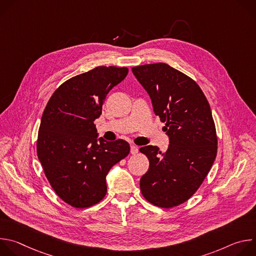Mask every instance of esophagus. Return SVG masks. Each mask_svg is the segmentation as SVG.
Masks as SVG:
<instances>
[{
    "mask_svg": "<svg viewBox=\"0 0 256 256\" xmlns=\"http://www.w3.org/2000/svg\"><path fill=\"white\" fill-rule=\"evenodd\" d=\"M138 152V149L136 146L134 144H130V153H132V155H136Z\"/></svg>",
    "mask_w": 256,
    "mask_h": 256,
    "instance_id": "obj_1",
    "label": "esophagus"
}]
</instances>
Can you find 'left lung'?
Instances as JSON below:
<instances>
[{
  "mask_svg": "<svg viewBox=\"0 0 256 256\" xmlns=\"http://www.w3.org/2000/svg\"><path fill=\"white\" fill-rule=\"evenodd\" d=\"M147 91L154 112L165 122L169 146L140 152L148 157L149 170L140 181L144 198L160 208L186 202L200 186L216 156L218 138L210 104L200 86L188 76L164 62L132 68Z\"/></svg>",
  "mask_w": 256,
  "mask_h": 256,
  "instance_id": "1",
  "label": "left lung"
}]
</instances>
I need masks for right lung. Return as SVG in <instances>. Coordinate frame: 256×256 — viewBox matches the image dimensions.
<instances>
[{
  "mask_svg": "<svg viewBox=\"0 0 256 256\" xmlns=\"http://www.w3.org/2000/svg\"><path fill=\"white\" fill-rule=\"evenodd\" d=\"M128 72V68L97 66L62 83L46 106L38 156L56 194L72 206L99 202L107 192V173L130 153L128 142L98 138L94 124L107 93Z\"/></svg>",
  "mask_w": 256,
  "mask_h": 256,
  "instance_id": "right-lung-1",
  "label": "right lung"
}]
</instances>
